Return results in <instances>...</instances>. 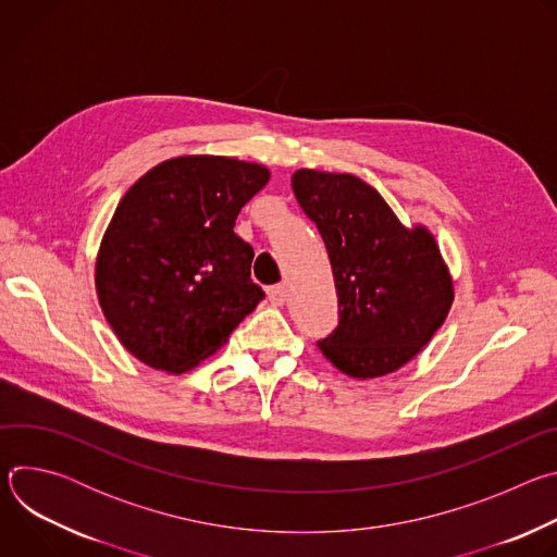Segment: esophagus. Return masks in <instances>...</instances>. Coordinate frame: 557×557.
<instances>
[{"label":"esophagus","instance_id":"34e87169","mask_svg":"<svg viewBox=\"0 0 557 557\" xmlns=\"http://www.w3.org/2000/svg\"><path fill=\"white\" fill-rule=\"evenodd\" d=\"M286 297H288L286 284H277V286H271V288H269V299H271L275 306H282V304L286 301Z\"/></svg>","mask_w":557,"mask_h":557}]
</instances>
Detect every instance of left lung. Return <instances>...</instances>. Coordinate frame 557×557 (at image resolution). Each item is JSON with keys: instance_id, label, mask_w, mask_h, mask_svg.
Wrapping results in <instances>:
<instances>
[{"instance_id": "8db88e82", "label": "left lung", "mask_w": 557, "mask_h": 557, "mask_svg": "<svg viewBox=\"0 0 557 557\" xmlns=\"http://www.w3.org/2000/svg\"><path fill=\"white\" fill-rule=\"evenodd\" d=\"M290 183L324 237L337 288L339 324L317 346L355 379L399 370L428 346L454 301L434 235L404 226L352 174L297 170Z\"/></svg>"}]
</instances>
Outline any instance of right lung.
Wrapping results in <instances>:
<instances>
[{"mask_svg": "<svg viewBox=\"0 0 557 557\" xmlns=\"http://www.w3.org/2000/svg\"><path fill=\"white\" fill-rule=\"evenodd\" d=\"M269 178L264 165L237 158L178 156L121 198L95 284L108 324L136 359L187 372L264 299L251 280L253 247L233 226Z\"/></svg>", "mask_w": 557, "mask_h": 557, "instance_id": "right-lung-1", "label": "right lung"}]
</instances>
